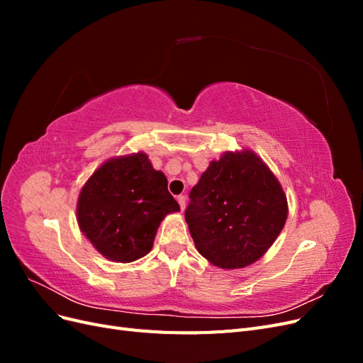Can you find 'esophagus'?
<instances>
[{
	"mask_svg": "<svg viewBox=\"0 0 363 363\" xmlns=\"http://www.w3.org/2000/svg\"><path fill=\"white\" fill-rule=\"evenodd\" d=\"M177 201H179V204H180L182 211H184V207H186V196H184V195H179V196H177Z\"/></svg>",
	"mask_w": 363,
	"mask_h": 363,
	"instance_id": "34e87169",
	"label": "esophagus"
}]
</instances>
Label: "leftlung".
Wrapping results in <instances>:
<instances>
[{"instance_id": "obj_1", "label": "left lung", "mask_w": 363, "mask_h": 363, "mask_svg": "<svg viewBox=\"0 0 363 363\" xmlns=\"http://www.w3.org/2000/svg\"><path fill=\"white\" fill-rule=\"evenodd\" d=\"M189 199L184 219L195 247L224 269L259 260L288 218L281 184L250 150L228 151L208 164Z\"/></svg>"}]
</instances>
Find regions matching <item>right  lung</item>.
<instances>
[{
  "label": "right lung",
  "mask_w": 363,
  "mask_h": 363,
  "mask_svg": "<svg viewBox=\"0 0 363 363\" xmlns=\"http://www.w3.org/2000/svg\"><path fill=\"white\" fill-rule=\"evenodd\" d=\"M179 211L167 177L144 152L103 163L77 204L83 235L104 257L121 263L148 255L162 219Z\"/></svg>",
  "instance_id": "add662e5"
}]
</instances>
